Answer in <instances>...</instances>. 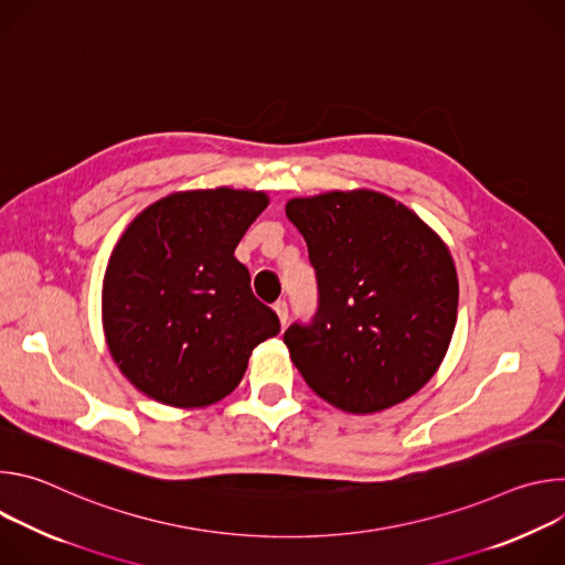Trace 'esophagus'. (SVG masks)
<instances>
[{"mask_svg": "<svg viewBox=\"0 0 565 565\" xmlns=\"http://www.w3.org/2000/svg\"><path fill=\"white\" fill-rule=\"evenodd\" d=\"M273 308H275V312H277V317L281 321V327H286V321H288V303L284 299H279Z\"/></svg>", "mask_w": 565, "mask_h": 565, "instance_id": "34e87169", "label": "esophagus"}]
</instances>
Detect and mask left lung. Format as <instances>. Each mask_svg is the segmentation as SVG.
Segmentation results:
<instances>
[{
    "instance_id": "8db88e82",
    "label": "left lung",
    "mask_w": 565,
    "mask_h": 565,
    "mask_svg": "<svg viewBox=\"0 0 565 565\" xmlns=\"http://www.w3.org/2000/svg\"><path fill=\"white\" fill-rule=\"evenodd\" d=\"M286 216L317 275L310 324L284 333L306 384L349 414L412 397L438 371L456 327L458 277L445 241L371 190L290 199Z\"/></svg>"
}]
</instances>
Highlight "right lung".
<instances>
[{"mask_svg": "<svg viewBox=\"0 0 565 565\" xmlns=\"http://www.w3.org/2000/svg\"><path fill=\"white\" fill-rule=\"evenodd\" d=\"M253 190L174 192L122 232L103 281V327L122 375L170 407H207L236 388L279 319L234 257L266 210Z\"/></svg>", "mask_w": 565, "mask_h": 565, "instance_id": "add662e5", "label": "right lung"}]
</instances>
